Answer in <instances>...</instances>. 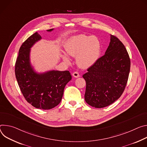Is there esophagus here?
<instances>
[{"label": "esophagus", "mask_w": 147, "mask_h": 147, "mask_svg": "<svg viewBox=\"0 0 147 147\" xmlns=\"http://www.w3.org/2000/svg\"><path fill=\"white\" fill-rule=\"evenodd\" d=\"M72 75L75 77V78H78L80 76L79 75V74L78 72H74L73 74H72Z\"/></svg>", "instance_id": "34e87169"}]
</instances>
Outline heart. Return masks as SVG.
I'll return each mask as SVG.
<instances>
[{"instance_id":"obj_1","label":"heart","mask_w":147,"mask_h":147,"mask_svg":"<svg viewBox=\"0 0 147 147\" xmlns=\"http://www.w3.org/2000/svg\"><path fill=\"white\" fill-rule=\"evenodd\" d=\"M65 47L69 55L76 57L77 64L82 68H88L93 65L98 59L101 51L100 41L94 36L79 34L74 36L67 41ZM67 55L63 53L62 58L69 63L71 60Z\"/></svg>"}]
</instances>
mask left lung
Returning <instances> with one entry per match:
<instances>
[{"label": "left lung", "instance_id": "left-lung-1", "mask_svg": "<svg viewBox=\"0 0 147 147\" xmlns=\"http://www.w3.org/2000/svg\"><path fill=\"white\" fill-rule=\"evenodd\" d=\"M130 64L125 46L111 35L105 54L83 75L86 83V102L95 108H103L120 98L127 83Z\"/></svg>", "mask_w": 147, "mask_h": 147}]
</instances>
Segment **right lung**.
<instances>
[{"instance_id": "add662e5", "label": "right lung", "mask_w": 147, "mask_h": 147, "mask_svg": "<svg viewBox=\"0 0 147 147\" xmlns=\"http://www.w3.org/2000/svg\"><path fill=\"white\" fill-rule=\"evenodd\" d=\"M41 39L36 32L22 44L15 64V75L27 102L37 109L49 110L61 102L65 86L72 76L68 71L53 70L40 74L34 71L30 63V48Z\"/></svg>"}]
</instances>
